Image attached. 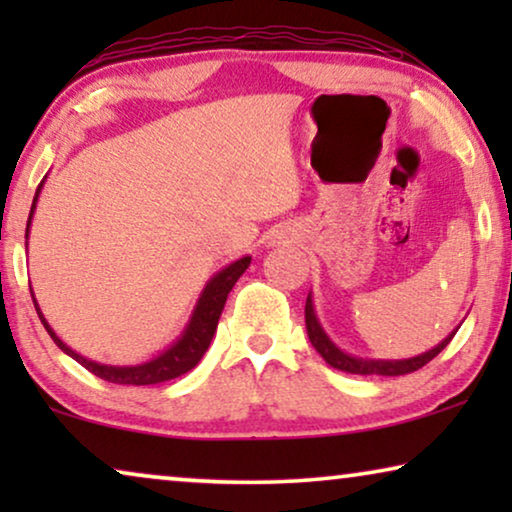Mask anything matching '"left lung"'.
<instances>
[{
    "label": "left lung",
    "mask_w": 512,
    "mask_h": 512,
    "mask_svg": "<svg viewBox=\"0 0 512 512\" xmlns=\"http://www.w3.org/2000/svg\"><path fill=\"white\" fill-rule=\"evenodd\" d=\"M305 326H307V335H310L312 347L317 349L321 356H324V361L328 363V366H333V368H338V370H345V373H352V375H389V377H396V375L415 373V370L424 368L431 359H436V356L443 352V349L450 345V340L454 338V333L447 335V338L440 342L438 347L429 349V352L422 354V356H415V359H405V361L354 359V356L340 352V349L335 347L331 340H328V335L324 333V328L319 326L317 314H314V307H312V298L310 296H307V303H305Z\"/></svg>",
    "instance_id": "left-lung-1"
}]
</instances>
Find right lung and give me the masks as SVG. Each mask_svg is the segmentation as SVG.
I'll use <instances>...</instances> for the list:
<instances>
[{"instance_id":"add662e5","label":"right lung","mask_w":512,"mask_h":512,"mask_svg":"<svg viewBox=\"0 0 512 512\" xmlns=\"http://www.w3.org/2000/svg\"><path fill=\"white\" fill-rule=\"evenodd\" d=\"M41 191V184L37 188V195ZM37 195H34V202H32V209H30V219H32V212H34V205H37ZM27 230H30V221H27ZM27 230H25V237H27ZM251 258L244 256L240 261L230 263L226 270H221L219 275L212 277V282L205 286V291H202V298L198 300V307H195L193 317H191V324H188L186 333L181 335V340L177 345L167 349L165 354H160L158 359H153L149 363H142V366H102V363H95V361H88L83 359L81 354H76L69 349L65 342H62L58 335L53 333V328L46 324L44 314H41L37 300H34V310H37L41 324L51 335L55 345H58L62 352L72 356L74 361H79L83 368L90 370V373L102 377V380L107 382H114V384H135V387H142V384H158V382H167V380H174V377L188 373V370L198 366V361L202 359V354L207 352L209 342L214 338V331L216 326H219V317L223 312V305H226V298L230 289H233L237 279L242 277V272L249 268ZM32 293V289H30Z\"/></svg>"}]
</instances>
